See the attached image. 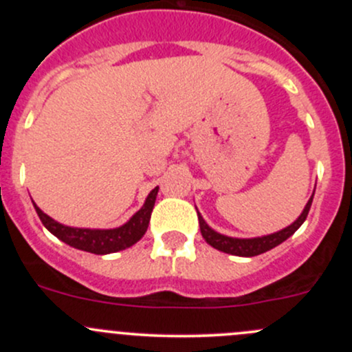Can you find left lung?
I'll return each mask as SVG.
<instances>
[{
	"instance_id": "1",
	"label": "left lung",
	"mask_w": 352,
	"mask_h": 352,
	"mask_svg": "<svg viewBox=\"0 0 352 352\" xmlns=\"http://www.w3.org/2000/svg\"><path fill=\"white\" fill-rule=\"evenodd\" d=\"M311 201H314V194H311V197L308 199L303 212H301V214L298 216L296 221L291 223L289 226L283 228L281 232L271 233V235H265V236H257V239H233V236L221 235V233L214 232V230L204 221L201 212H197L199 226H201V235L202 239L211 245V247H214L216 250H221L225 252V254L240 255V257H254V255L264 254V252L278 247L279 243H283L285 240L289 239V236L293 235L301 225H303L305 219H307L308 211H310L311 208Z\"/></svg>"
}]
</instances>
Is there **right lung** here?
<instances>
[{"mask_svg":"<svg viewBox=\"0 0 352 352\" xmlns=\"http://www.w3.org/2000/svg\"><path fill=\"white\" fill-rule=\"evenodd\" d=\"M158 194V187H155L148 194L143 208L133 216L127 223H124L119 228L112 230H90V228H73V226L61 225L54 221L51 216L45 214L41 208H37L34 202V208L41 218L42 225L49 230L54 236H58L61 242H65L78 250L90 252V254L105 255L113 254V252L124 250L127 247H133L134 243L140 242L143 235L146 233L148 225H150L151 211Z\"/></svg>","mask_w":352,"mask_h":352,"instance_id":"1","label":"right lung"}]
</instances>
